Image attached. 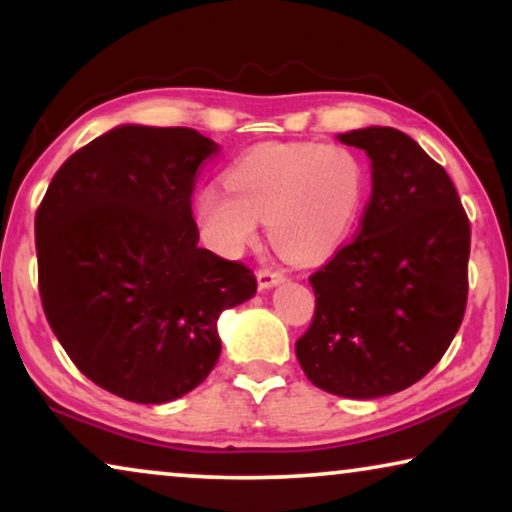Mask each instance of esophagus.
Wrapping results in <instances>:
<instances>
[{
	"instance_id": "obj_1",
	"label": "esophagus",
	"mask_w": 512,
	"mask_h": 512,
	"mask_svg": "<svg viewBox=\"0 0 512 512\" xmlns=\"http://www.w3.org/2000/svg\"><path fill=\"white\" fill-rule=\"evenodd\" d=\"M256 279H258V289L265 291V289H272V286L282 284L284 275H282V272H275V270H258Z\"/></svg>"
}]
</instances>
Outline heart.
Segmentation results:
<instances>
[{"label":"heart","instance_id":"b5f03b06","mask_svg":"<svg viewBox=\"0 0 512 512\" xmlns=\"http://www.w3.org/2000/svg\"><path fill=\"white\" fill-rule=\"evenodd\" d=\"M368 174L356 153L314 142L263 144L226 170V186L195 195V221L209 247L237 256L268 221L270 242L293 263H319L354 233Z\"/></svg>","mask_w":512,"mask_h":512}]
</instances>
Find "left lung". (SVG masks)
Segmentation results:
<instances>
[{"instance_id": "8db88e82", "label": "left lung", "mask_w": 512, "mask_h": 512, "mask_svg": "<svg viewBox=\"0 0 512 512\" xmlns=\"http://www.w3.org/2000/svg\"><path fill=\"white\" fill-rule=\"evenodd\" d=\"M338 142L370 158L373 193L359 237L310 277L317 310L296 356L319 389L368 401L443 359L466 310L471 226L447 172L401 130Z\"/></svg>"}]
</instances>
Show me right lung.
Returning a JSON list of instances; mask_svg holds the SVG:
<instances>
[{
    "label": "right lung",
    "instance_id": "1",
    "mask_svg": "<svg viewBox=\"0 0 512 512\" xmlns=\"http://www.w3.org/2000/svg\"><path fill=\"white\" fill-rule=\"evenodd\" d=\"M216 151L191 128L118 125L65 160L37 209L48 324L125 401L170 403L205 382L221 312L256 293L249 268L198 247L191 195Z\"/></svg>",
    "mask_w": 512,
    "mask_h": 512
}]
</instances>
